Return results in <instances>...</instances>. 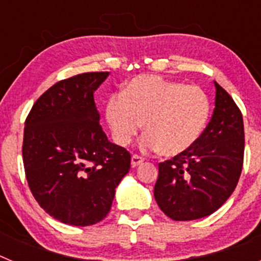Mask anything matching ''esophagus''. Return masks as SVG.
<instances>
[{"mask_svg":"<svg viewBox=\"0 0 261 261\" xmlns=\"http://www.w3.org/2000/svg\"><path fill=\"white\" fill-rule=\"evenodd\" d=\"M142 162H144V159L138 155H133L132 159H130V165H132V167H137V166L141 165Z\"/></svg>","mask_w":261,"mask_h":261,"instance_id":"esophagus-1","label":"esophagus"}]
</instances>
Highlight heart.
I'll return each instance as SVG.
<instances>
[{
    "label": "heart",
    "instance_id": "heart-1",
    "mask_svg": "<svg viewBox=\"0 0 261 261\" xmlns=\"http://www.w3.org/2000/svg\"><path fill=\"white\" fill-rule=\"evenodd\" d=\"M211 116V100L195 85L138 75L125 85L121 95H112L106 119L115 142L126 146L141 130L140 147L174 156L192 147L204 133Z\"/></svg>",
    "mask_w": 261,
    "mask_h": 261
}]
</instances>
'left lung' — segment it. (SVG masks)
<instances>
[{"label":"left lung","instance_id":"obj_1","mask_svg":"<svg viewBox=\"0 0 261 261\" xmlns=\"http://www.w3.org/2000/svg\"><path fill=\"white\" fill-rule=\"evenodd\" d=\"M216 108L192 147L159 163L154 197L174 221L211 216L234 192L243 166L244 126L231 96L214 81Z\"/></svg>","mask_w":261,"mask_h":261}]
</instances>
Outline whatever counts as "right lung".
Listing matches in <instances>:
<instances>
[{
    "instance_id": "1",
    "label": "right lung",
    "mask_w": 261,
    "mask_h": 261,
    "mask_svg": "<svg viewBox=\"0 0 261 261\" xmlns=\"http://www.w3.org/2000/svg\"><path fill=\"white\" fill-rule=\"evenodd\" d=\"M108 71L60 81L32 106L24 123L23 163L32 195L53 218L90 226L105 218L130 154L108 141L94 91Z\"/></svg>"
}]
</instances>
